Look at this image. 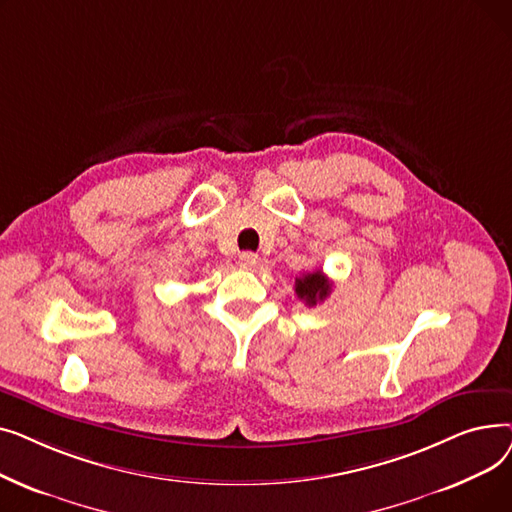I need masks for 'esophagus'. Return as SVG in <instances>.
Instances as JSON below:
<instances>
[{
    "label": "esophagus",
    "mask_w": 512,
    "mask_h": 512,
    "mask_svg": "<svg viewBox=\"0 0 512 512\" xmlns=\"http://www.w3.org/2000/svg\"><path fill=\"white\" fill-rule=\"evenodd\" d=\"M257 263H259V255L251 253V251L240 253V257H238V265L242 267V270H253Z\"/></svg>",
    "instance_id": "obj_1"
}]
</instances>
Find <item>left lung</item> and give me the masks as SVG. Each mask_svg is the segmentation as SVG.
<instances>
[{"label": "left lung", "instance_id": "1", "mask_svg": "<svg viewBox=\"0 0 512 512\" xmlns=\"http://www.w3.org/2000/svg\"><path fill=\"white\" fill-rule=\"evenodd\" d=\"M294 292H297V297L301 301H305V305L313 307L328 299V294L332 292V282L324 272L315 270L297 278V282H294Z\"/></svg>", "mask_w": 512, "mask_h": 512}]
</instances>
